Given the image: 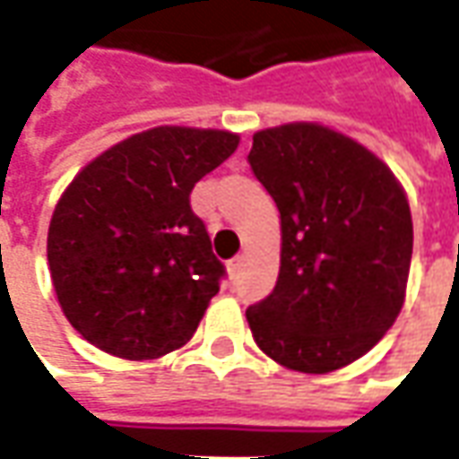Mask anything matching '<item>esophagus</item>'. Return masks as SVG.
Instances as JSON below:
<instances>
[{
	"mask_svg": "<svg viewBox=\"0 0 459 459\" xmlns=\"http://www.w3.org/2000/svg\"><path fill=\"white\" fill-rule=\"evenodd\" d=\"M240 263H243V258L240 255H236V258H230L229 261V273L230 275H236L240 271Z\"/></svg>",
	"mask_w": 459,
	"mask_h": 459,
	"instance_id": "1",
	"label": "esophagus"
}]
</instances>
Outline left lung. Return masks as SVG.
Listing matches in <instances>:
<instances>
[{
	"instance_id": "8db88e82",
	"label": "left lung",
	"mask_w": 459,
	"mask_h": 459,
	"mask_svg": "<svg viewBox=\"0 0 459 459\" xmlns=\"http://www.w3.org/2000/svg\"><path fill=\"white\" fill-rule=\"evenodd\" d=\"M248 163L281 213L273 293L246 310L253 341L290 370H338L370 351L403 307L408 198L375 153L318 124L258 131Z\"/></svg>"
}]
</instances>
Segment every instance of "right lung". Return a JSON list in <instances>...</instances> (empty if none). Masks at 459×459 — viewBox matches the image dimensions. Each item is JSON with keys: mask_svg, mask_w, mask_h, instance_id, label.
Masks as SVG:
<instances>
[{"mask_svg": "<svg viewBox=\"0 0 459 459\" xmlns=\"http://www.w3.org/2000/svg\"><path fill=\"white\" fill-rule=\"evenodd\" d=\"M229 131L159 126L111 146L54 208V290L86 341L152 360L191 341L226 265L191 208L194 186L229 159Z\"/></svg>", "mask_w": 459, "mask_h": 459, "instance_id": "1", "label": "right lung"}]
</instances>
